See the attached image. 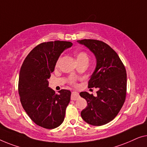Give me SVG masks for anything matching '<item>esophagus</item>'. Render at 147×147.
Wrapping results in <instances>:
<instances>
[{
    "label": "esophagus",
    "mask_w": 147,
    "mask_h": 147,
    "mask_svg": "<svg viewBox=\"0 0 147 147\" xmlns=\"http://www.w3.org/2000/svg\"><path fill=\"white\" fill-rule=\"evenodd\" d=\"M79 98V94H78V92H76V91H73L72 92V94H71V100H76L78 99Z\"/></svg>",
    "instance_id": "34e87169"
}]
</instances>
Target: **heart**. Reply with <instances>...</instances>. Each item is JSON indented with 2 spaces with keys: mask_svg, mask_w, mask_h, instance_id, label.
Instances as JSON below:
<instances>
[{
  "mask_svg": "<svg viewBox=\"0 0 147 147\" xmlns=\"http://www.w3.org/2000/svg\"><path fill=\"white\" fill-rule=\"evenodd\" d=\"M76 60H77V62L83 61L88 62V59H88V54L86 53L85 51H79V52H77L76 53ZM59 60H60V58L58 59L57 63H56V66H57L58 63H59ZM76 80H77V78L74 76H71L68 78V82H69V84H72V85H76Z\"/></svg>",
  "mask_w": 147,
  "mask_h": 147,
  "instance_id": "heart-1",
  "label": "heart"
}]
</instances>
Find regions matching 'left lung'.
Wrapping results in <instances>:
<instances>
[{"label": "left lung", "mask_w": 147, "mask_h": 147, "mask_svg": "<svg viewBox=\"0 0 147 147\" xmlns=\"http://www.w3.org/2000/svg\"><path fill=\"white\" fill-rule=\"evenodd\" d=\"M94 54L96 67L88 88H98L97 96L81 92L87 107L80 113L82 119L93 126L109 123L123 107L127 94V72L117 53L106 43L93 39L78 40Z\"/></svg>", "instance_id": "1"}]
</instances>
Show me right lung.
<instances>
[{"label":"right lung","instance_id":"1","mask_svg":"<svg viewBox=\"0 0 147 147\" xmlns=\"http://www.w3.org/2000/svg\"><path fill=\"white\" fill-rule=\"evenodd\" d=\"M73 43L55 40L35 47L25 58L18 78V94L24 110L41 127L55 129L65 119L71 92L62 89L59 94L49 87L48 79L58 59Z\"/></svg>","mask_w":147,"mask_h":147}]
</instances>
